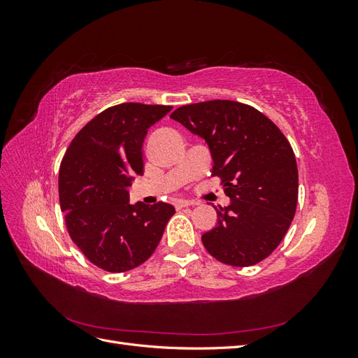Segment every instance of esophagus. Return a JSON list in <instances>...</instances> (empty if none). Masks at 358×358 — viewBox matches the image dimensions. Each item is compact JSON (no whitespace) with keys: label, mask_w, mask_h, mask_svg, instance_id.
Wrapping results in <instances>:
<instances>
[{"label":"esophagus","mask_w":358,"mask_h":358,"mask_svg":"<svg viewBox=\"0 0 358 358\" xmlns=\"http://www.w3.org/2000/svg\"><path fill=\"white\" fill-rule=\"evenodd\" d=\"M196 201H191V200H175V206L176 208H188V206H194Z\"/></svg>","instance_id":"34e87169"}]
</instances>
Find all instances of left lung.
<instances>
[{
	"label": "left lung",
	"mask_w": 358,
	"mask_h": 358,
	"mask_svg": "<svg viewBox=\"0 0 358 358\" xmlns=\"http://www.w3.org/2000/svg\"><path fill=\"white\" fill-rule=\"evenodd\" d=\"M170 117L206 140L212 176L231 200L215 208L218 224L201 236L204 248L234 267L263 262L282 242L297 208L299 171L287 137L252 106L231 100L187 104Z\"/></svg>",
	"instance_id": "obj_1"
}]
</instances>
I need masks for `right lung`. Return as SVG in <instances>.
<instances>
[{"label":"right lung","mask_w":358,"mask_h":358,"mask_svg":"<svg viewBox=\"0 0 358 358\" xmlns=\"http://www.w3.org/2000/svg\"><path fill=\"white\" fill-rule=\"evenodd\" d=\"M171 106L122 103L76 134L59 166V204L71 241L106 272H128L154 254L171 204L128 201L131 175H143L148 128Z\"/></svg>","instance_id":"obj_1"}]
</instances>
